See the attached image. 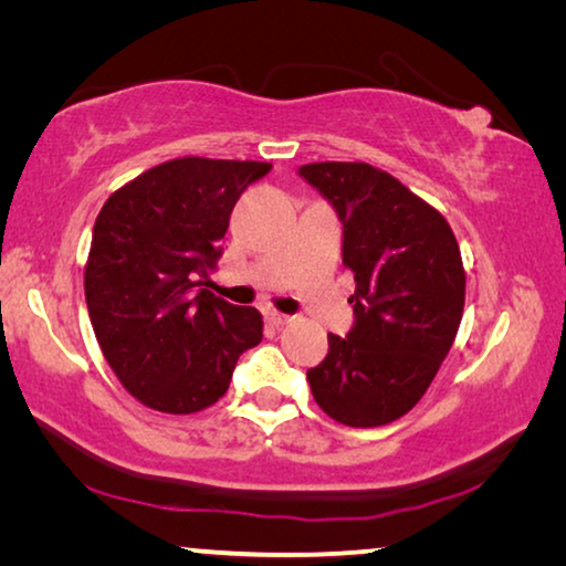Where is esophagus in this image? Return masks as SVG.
<instances>
[{
	"instance_id": "1",
	"label": "esophagus",
	"mask_w": 566,
	"mask_h": 566,
	"mask_svg": "<svg viewBox=\"0 0 566 566\" xmlns=\"http://www.w3.org/2000/svg\"><path fill=\"white\" fill-rule=\"evenodd\" d=\"M266 322L272 324V327H284V324H290L292 317L290 314H282V312H266Z\"/></svg>"
}]
</instances>
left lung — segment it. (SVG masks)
<instances>
[{"instance_id":"left-lung-1","label":"left lung","mask_w":566,"mask_h":566,"mask_svg":"<svg viewBox=\"0 0 566 566\" xmlns=\"http://www.w3.org/2000/svg\"><path fill=\"white\" fill-rule=\"evenodd\" d=\"M300 177L342 222L354 272V327L329 334L306 371L314 401L347 427L389 424L424 397L464 312V266L447 219L399 179L364 161H317Z\"/></svg>"}]
</instances>
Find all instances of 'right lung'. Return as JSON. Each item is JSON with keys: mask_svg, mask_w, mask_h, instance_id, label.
Here are the masks:
<instances>
[{"mask_svg": "<svg viewBox=\"0 0 566 566\" xmlns=\"http://www.w3.org/2000/svg\"><path fill=\"white\" fill-rule=\"evenodd\" d=\"M266 161L181 157L104 202L92 229L84 296L104 359L149 409L191 415L232 381L262 342V314L199 290L222 256L229 214Z\"/></svg>", "mask_w": 566, "mask_h": 566, "instance_id": "right-lung-1", "label": "right lung"}]
</instances>
